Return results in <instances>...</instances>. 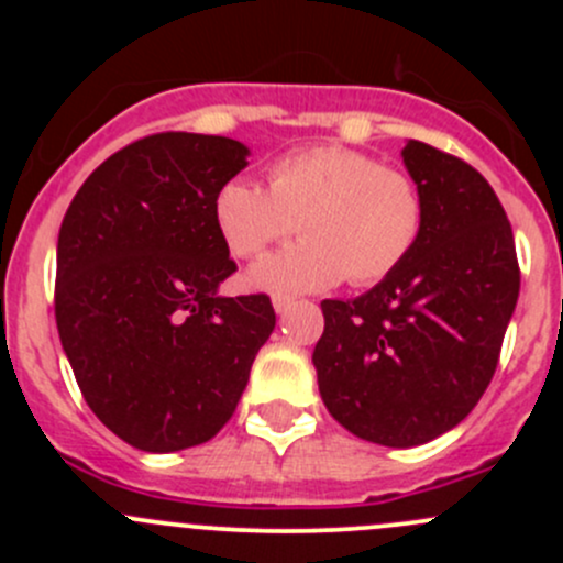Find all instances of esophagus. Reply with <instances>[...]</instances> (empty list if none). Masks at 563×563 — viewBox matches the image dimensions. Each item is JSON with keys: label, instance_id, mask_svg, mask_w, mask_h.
Here are the masks:
<instances>
[{"label": "esophagus", "instance_id": "1", "mask_svg": "<svg viewBox=\"0 0 563 563\" xmlns=\"http://www.w3.org/2000/svg\"><path fill=\"white\" fill-rule=\"evenodd\" d=\"M272 305H275V310L277 313H288V310H291V305H294V297L291 294H275V297H272Z\"/></svg>", "mask_w": 563, "mask_h": 563}]
</instances>
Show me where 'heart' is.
Wrapping results in <instances>:
<instances>
[{"label":"heart","mask_w":563,"mask_h":563,"mask_svg":"<svg viewBox=\"0 0 563 563\" xmlns=\"http://www.w3.org/2000/svg\"><path fill=\"white\" fill-rule=\"evenodd\" d=\"M214 225L236 258L261 255L294 229L297 245L266 255L250 283L318 291L345 280L373 286L417 247L424 198L406 172L345 146H310L266 168V187L229 179L214 196Z\"/></svg>","instance_id":"obj_1"}]
</instances>
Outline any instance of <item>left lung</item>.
<instances>
[{
    "label": "left lung",
    "mask_w": 563,
    "mask_h": 563,
    "mask_svg": "<svg viewBox=\"0 0 563 563\" xmlns=\"http://www.w3.org/2000/svg\"><path fill=\"white\" fill-rule=\"evenodd\" d=\"M402 163L424 198L417 247L362 297L323 299L313 351L329 413L397 450L468 417L520 294L512 225L485 176L422 141H408Z\"/></svg>",
    "instance_id": "8db88e82"
}]
</instances>
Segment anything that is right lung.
I'll list each match as a JSON object with an SVG mask.
<instances>
[{
  "label": "right lung",
  "mask_w": 563,
  "mask_h": 563,
  "mask_svg": "<svg viewBox=\"0 0 563 563\" xmlns=\"http://www.w3.org/2000/svg\"><path fill=\"white\" fill-rule=\"evenodd\" d=\"M245 157L225 135H146L100 163L62 220V349L95 417L135 450L218 435L275 329L266 294L218 297L236 264L212 207Z\"/></svg>",
  "instance_id": "right-lung-1"
}]
</instances>
